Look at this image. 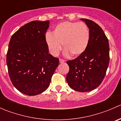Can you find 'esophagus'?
Returning <instances> with one entry per match:
<instances>
[{"instance_id": "obj_1", "label": "esophagus", "mask_w": 121, "mask_h": 121, "mask_svg": "<svg viewBox=\"0 0 121 121\" xmlns=\"http://www.w3.org/2000/svg\"><path fill=\"white\" fill-rule=\"evenodd\" d=\"M59 61H60V63H65V61L64 60H63V59H60Z\"/></svg>"}]
</instances>
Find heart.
Wrapping results in <instances>:
<instances>
[{"label": "heart", "mask_w": 121, "mask_h": 121, "mask_svg": "<svg viewBox=\"0 0 121 121\" xmlns=\"http://www.w3.org/2000/svg\"><path fill=\"white\" fill-rule=\"evenodd\" d=\"M90 37V31L85 23L64 22L54 27L53 33L46 35V43L53 56L59 54L63 44L65 56L71 54L74 57H78L86 50Z\"/></svg>", "instance_id": "b5f03b06"}]
</instances>
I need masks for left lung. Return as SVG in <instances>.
Masks as SVG:
<instances>
[{"mask_svg":"<svg viewBox=\"0 0 121 121\" xmlns=\"http://www.w3.org/2000/svg\"><path fill=\"white\" fill-rule=\"evenodd\" d=\"M85 22L90 31V41L85 52L67 61L69 72L66 80L69 86L79 92H88L103 81L109 62V42L101 27L92 20Z\"/></svg>","mask_w":121,"mask_h":121,"instance_id":"left-lung-1","label":"left lung"}]
</instances>
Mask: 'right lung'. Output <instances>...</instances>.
<instances>
[{
    "label": "right lung",
    "mask_w": 121,
    "mask_h": 121,
    "mask_svg": "<svg viewBox=\"0 0 121 121\" xmlns=\"http://www.w3.org/2000/svg\"><path fill=\"white\" fill-rule=\"evenodd\" d=\"M49 21L35 20L24 24L12 35L6 63L13 86L29 96L46 91L59 64L58 58L48 53L46 33Z\"/></svg>",
    "instance_id": "add662e5"
}]
</instances>
